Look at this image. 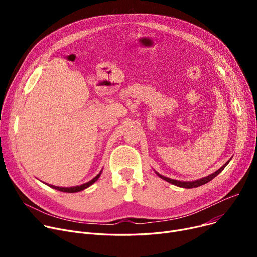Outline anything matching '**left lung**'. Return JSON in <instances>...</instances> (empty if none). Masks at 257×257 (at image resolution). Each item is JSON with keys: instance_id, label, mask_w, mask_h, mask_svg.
<instances>
[{"instance_id": "8db88e82", "label": "left lung", "mask_w": 257, "mask_h": 257, "mask_svg": "<svg viewBox=\"0 0 257 257\" xmlns=\"http://www.w3.org/2000/svg\"><path fill=\"white\" fill-rule=\"evenodd\" d=\"M230 160H231V158L229 159V160L227 161V163H226L224 166H222L219 170L215 171L214 173L208 175V176H206V177H204V178H201V179L195 180V181H179V180H174V179H171V178H168V177L163 176V175L158 174L157 172H155V173L158 175V176H159L161 179H164V180H166V181H168V182H170V183H172V184H174V185L179 186V187H184V188H193V187H198V186H200V185H203V184L209 182L210 180H212L214 177H217L218 175L225 169V167L228 165V163H229V161H230Z\"/></svg>"}]
</instances>
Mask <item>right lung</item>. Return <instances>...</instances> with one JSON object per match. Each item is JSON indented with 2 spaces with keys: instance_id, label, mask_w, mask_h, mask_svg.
Returning a JSON list of instances; mask_svg holds the SVG:
<instances>
[{
  "instance_id": "obj_1",
  "label": "right lung",
  "mask_w": 257,
  "mask_h": 257,
  "mask_svg": "<svg viewBox=\"0 0 257 257\" xmlns=\"http://www.w3.org/2000/svg\"><path fill=\"white\" fill-rule=\"evenodd\" d=\"M101 173H102V171L97 175L96 177H94L93 179H91L90 181H88V182H86V183H84V184L77 185V186H71V187H59V186H55V185L48 184V183H47V185H49L50 187L54 188V190H57V191H60V192H63V193H78V192H81V191L85 190V188L89 187L91 184H93L94 182H96V181L99 179V177L101 176Z\"/></svg>"
}]
</instances>
